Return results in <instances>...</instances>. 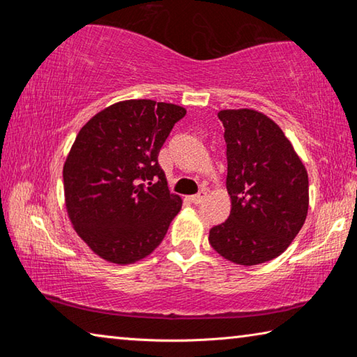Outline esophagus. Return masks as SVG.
Returning a JSON list of instances; mask_svg holds the SVG:
<instances>
[{
	"mask_svg": "<svg viewBox=\"0 0 357 357\" xmlns=\"http://www.w3.org/2000/svg\"><path fill=\"white\" fill-rule=\"evenodd\" d=\"M204 197H206V192L202 190L200 193H197V195H192V197H190V202H192L193 204H200V203L204 200Z\"/></svg>",
	"mask_w": 357,
	"mask_h": 357,
	"instance_id": "34e87169",
	"label": "esophagus"
}]
</instances>
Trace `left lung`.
I'll return each mask as SVG.
<instances>
[{
	"label": "left lung",
	"instance_id": "8db88e82",
	"mask_svg": "<svg viewBox=\"0 0 357 357\" xmlns=\"http://www.w3.org/2000/svg\"><path fill=\"white\" fill-rule=\"evenodd\" d=\"M217 116L225 129L231 213L211 228L209 244L236 264L269 261L304 225L307 170L282 129L266 114L243 108L222 110Z\"/></svg>",
	"mask_w": 357,
	"mask_h": 357
}]
</instances>
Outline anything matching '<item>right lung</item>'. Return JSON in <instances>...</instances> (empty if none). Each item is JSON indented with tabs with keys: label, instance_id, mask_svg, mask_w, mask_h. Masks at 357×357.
<instances>
[{
	"label": "right lung",
	"instance_id": "add662e5",
	"mask_svg": "<svg viewBox=\"0 0 357 357\" xmlns=\"http://www.w3.org/2000/svg\"><path fill=\"white\" fill-rule=\"evenodd\" d=\"M183 107L124 100L83 126L66 159V206L78 236L100 258L129 264L165 238L183 202L157 157Z\"/></svg>",
	"mask_w": 357,
	"mask_h": 357
}]
</instances>
